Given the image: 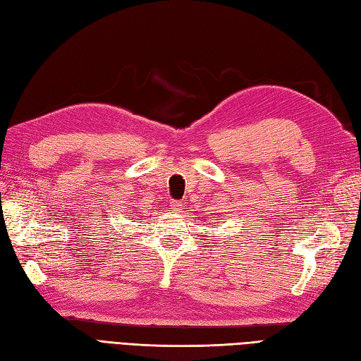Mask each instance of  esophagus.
Listing matches in <instances>:
<instances>
[{"mask_svg":"<svg viewBox=\"0 0 361 361\" xmlns=\"http://www.w3.org/2000/svg\"><path fill=\"white\" fill-rule=\"evenodd\" d=\"M171 208H173V211H176V213H179V211L182 209L180 202H178V200H173V202H171Z\"/></svg>","mask_w":361,"mask_h":361,"instance_id":"34e87169","label":"esophagus"}]
</instances>
